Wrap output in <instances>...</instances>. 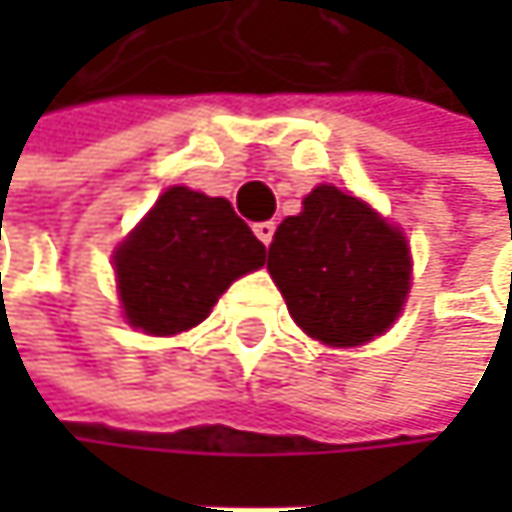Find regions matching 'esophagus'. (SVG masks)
Segmentation results:
<instances>
[{
    "instance_id": "1",
    "label": "esophagus",
    "mask_w": 512,
    "mask_h": 512,
    "mask_svg": "<svg viewBox=\"0 0 512 512\" xmlns=\"http://www.w3.org/2000/svg\"><path fill=\"white\" fill-rule=\"evenodd\" d=\"M272 234H275V222H257L255 225V237L263 243V246H269V243H272Z\"/></svg>"
}]
</instances>
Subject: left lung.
<instances>
[{
	"label": "left lung",
	"mask_w": 512,
	"mask_h": 512,
	"mask_svg": "<svg viewBox=\"0 0 512 512\" xmlns=\"http://www.w3.org/2000/svg\"><path fill=\"white\" fill-rule=\"evenodd\" d=\"M266 269L296 326L329 347H361L388 332L412 287L403 231L329 183L278 225Z\"/></svg>",
	"instance_id": "obj_1"
}]
</instances>
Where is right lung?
<instances>
[{
  "label": "right lung",
  "instance_id": "obj_1",
  "mask_svg": "<svg viewBox=\"0 0 512 512\" xmlns=\"http://www.w3.org/2000/svg\"><path fill=\"white\" fill-rule=\"evenodd\" d=\"M112 260L127 323L165 338L207 320L231 281L263 266L266 249L231 201L171 186Z\"/></svg>",
  "mask_w": 512,
  "mask_h": 512
}]
</instances>
